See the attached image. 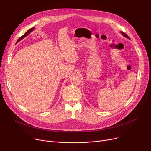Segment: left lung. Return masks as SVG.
<instances>
[{
  "label": "left lung",
  "instance_id": "obj_1",
  "mask_svg": "<svg viewBox=\"0 0 151 151\" xmlns=\"http://www.w3.org/2000/svg\"><path fill=\"white\" fill-rule=\"evenodd\" d=\"M121 34H122V35H123L124 37H125L126 38H129V39H130V37H129L127 35L125 34L124 32H121Z\"/></svg>",
  "mask_w": 151,
  "mask_h": 151
}]
</instances>
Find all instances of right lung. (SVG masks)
Wrapping results in <instances>:
<instances>
[{"label":"right lung","instance_id":"add662e5","mask_svg":"<svg viewBox=\"0 0 151 151\" xmlns=\"http://www.w3.org/2000/svg\"><path fill=\"white\" fill-rule=\"evenodd\" d=\"M34 30V27H33V28H31V29H30L29 30H27V32H26L25 33V34L24 35H23L22 37H21L18 40V41H17V43H18V42H19L20 40H22V38H24L25 37H26L27 35H29L30 32H31L32 31H33Z\"/></svg>","mask_w":151,"mask_h":151}]
</instances>
